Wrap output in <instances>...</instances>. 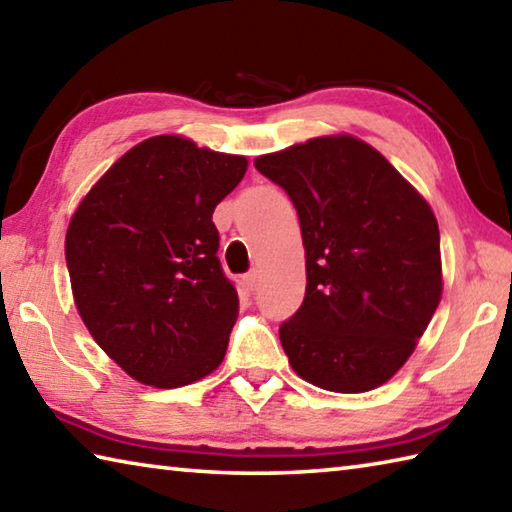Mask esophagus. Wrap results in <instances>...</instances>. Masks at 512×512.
Here are the masks:
<instances>
[{"label": "esophagus", "mask_w": 512, "mask_h": 512, "mask_svg": "<svg viewBox=\"0 0 512 512\" xmlns=\"http://www.w3.org/2000/svg\"><path fill=\"white\" fill-rule=\"evenodd\" d=\"M244 282H246V286H248L250 290H255V288H257V282H259V273H257L255 268H253V270H248V273L244 275Z\"/></svg>", "instance_id": "34e87169"}]
</instances>
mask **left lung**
Masks as SVG:
<instances>
[{"label": "left lung", "mask_w": 512, "mask_h": 512, "mask_svg": "<svg viewBox=\"0 0 512 512\" xmlns=\"http://www.w3.org/2000/svg\"><path fill=\"white\" fill-rule=\"evenodd\" d=\"M293 202L306 295L279 326L295 373L333 393L386 384L442 299L439 228L426 199L373 146L315 137L255 159Z\"/></svg>", "instance_id": "1"}]
</instances>
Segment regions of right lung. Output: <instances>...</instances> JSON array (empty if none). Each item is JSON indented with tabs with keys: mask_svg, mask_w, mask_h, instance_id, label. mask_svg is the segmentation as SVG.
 I'll list each match as a JSON object with an SVG mask.
<instances>
[{
	"mask_svg": "<svg viewBox=\"0 0 512 512\" xmlns=\"http://www.w3.org/2000/svg\"><path fill=\"white\" fill-rule=\"evenodd\" d=\"M246 166L184 137H150L106 170L70 219L79 315L137 382L179 388L222 364L239 297L219 264L213 210Z\"/></svg>",
	"mask_w": 512,
	"mask_h": 512,
	"instance_id": "obj_1",
	"label": "right lung"
}]
</instances>
